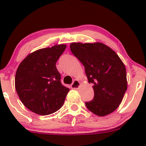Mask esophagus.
<instances>
[{
	"label": "esophagus",
	"instance_id": "esophagus-1",
	"mask_svg": "<svg viewBox=\"0 0 146 146\" xmlns=\"http://www.w3.org/2000/svg\"><path fill=\"white\" fill-rule=\"evenodd\" d=\"M80 85V82L77 80H75L73 83L71 84V85H70V88H71L72 89H78Z\"/></svg>",
	"mask_w": 146,
	"mask_h": 146
}]
</instances>
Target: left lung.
Masks as SVG:
<instances>
[{"label":"left lung","mask_w":146,"mask_h":146,"mask_svg":"<svg viewBox=\"0 0 146 146\" xmlns=\"http://www.w3.org/2000/svg\"><path fill=\"white\" fill-rule=\"evenodd\" d=\"M70 48L85 67L88 82L94 84L93 100L85 102L87 108L100 117L113 112L127 89L123 63L115 51L100 42L71 43Z\"/></svg>","instance_id":"obj_1"}]
</instances>
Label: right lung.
<instances>
[{
    "instance_id": "right-lung-1",
    "label": "right lung",
    "mask_w": 146,
    "mask_h": 146,
    "mask_svg": "<svg viewBox=\"0 0 146 146\" xmlns=\"http://www.w3.org/2000/svg\"><path fill=\"white\" fill-rule=\"evenodd\" d=\"M65 44L44 48L29 54L17 68L15 84L20 100L30 111L48 115L59 110L69 88L63 85L56 64Z\"/></svg>"
}]
</instances>
